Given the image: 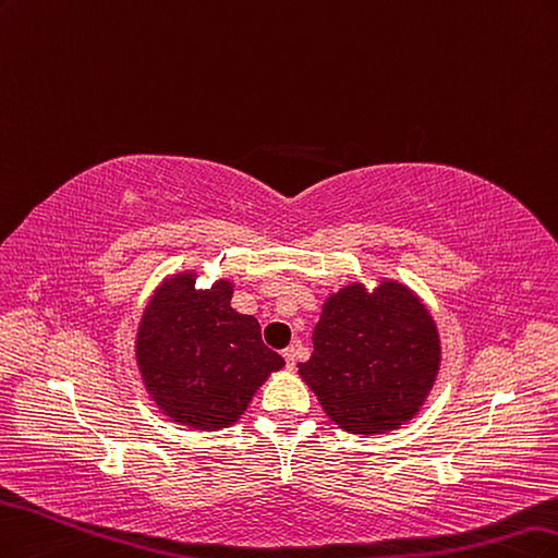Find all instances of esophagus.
Returning <instances> with one entry per match:
<instances>
[{
  "mask_svg": "<svg viewBox=\"0 0 558 558\" xmlns=\"http://www.w3.org/2000/svg\"><path fill=\"white\" fill-rule=\"evenodd\" d=\"M282 356H284V362H287V368H294V364H296V350H294V345L282 350Z\"/></svg>",
  "mask_w": 558,
  "mask_h": 558,
  "instance_id": "esophagus-1",
  "label": "esophagus"
}]
</instances>
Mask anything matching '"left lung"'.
I'll return each mask as SVG.
<instances>
[{"instance_id":"8db88e82","label":"left lung","mask_w":558,"mask_h":558,"mask_svg":"<svg viewBox=\"0 0 558 558\" xmlns=\"http://www.w3.org/2000/svg\"><path fill=\"white\" fill-rule=\"evenodd\" d=\"M440 368L436 322L397 280L373 292L352 282L331 294L299 364L331 422L350 434H387L417 415Z\"/></svg>"}]
</instances>
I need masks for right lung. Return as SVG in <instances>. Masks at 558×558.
<instances>
[{
    "label": "right lung",
    "mask_w": 558,
    "mask_h": 558,
    "mask_svg": "<svg viewBox=\"0 0 558 558\" xmlns=\"http://www.w3.org/2000/svg\"><path fill=\"white\" fill-rule=\"evenodd\" d=\"M196 276L169 278L136 333V362L150 399L178 424L218 430L236 422L284 359L262 343L259 322L231 308L233 284L196 290Z\"/></svg>",
    "instance_id": "right-lung-1"
}]
</instances>
